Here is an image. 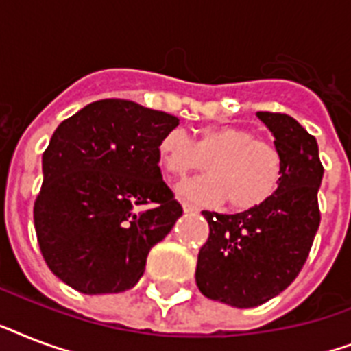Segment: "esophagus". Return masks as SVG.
Segmentation results:
<instances>
[{"mask_svg":"<svg viewBox=\"0 0 351 351\" xmlns=\"http://www.w3.org/2000/svg\"><path fill=\"white\" fill-rule=\"evenodd\" d=\"M182 209H184V213H197L198 211L195 206H191V204H187V202L182 204Z\"/></svg>","mask_w":351,"mask_h":351,"instance_id":"34e87169","label":"esophagus"}]
</instances>
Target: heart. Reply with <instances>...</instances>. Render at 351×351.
I'll return each mask as SVG.
<instances>
[{"instance_id": "1", "label": "heart", "mask_w": 351, "mask_h": 351, "mask_svg": "<svg viewBox=\"0 0 351 351\" xmlns=\"http://www.w3.org/2000/svg\"><path fill=\"white\" fill-rule=\"evenodd\" d=\"M158 160L173 176H186L208 162L209 175L178 184V197L198 206H219L228 200L234 211L266 204L284 175L280 151L239 125L202 127L195 140L173 129L158 142Z\"/></svg>"}]
</instances>
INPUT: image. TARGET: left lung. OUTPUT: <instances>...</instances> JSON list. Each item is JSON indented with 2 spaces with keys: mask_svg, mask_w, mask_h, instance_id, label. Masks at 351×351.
Returning <instances> with one entry per match:
<instances>
[{
  "mask_svg": "<svg viewBox=\"0 0 351 351\" xmlns=\"http://www.w3.org/2000/svg\"><path fill=\"white\" fill-rule=\"evenodd\" d=\"M256 117L282 154V182L258 208L234 215L202 211L209 237L195 273L204 297L234 308H255L282 293L304 266L321 224L317 193L324 169L315 136L288 114Z\"/></svg>",
  "mask_w": 351,
  "mask_h": 351,
  "instance_id": "obj_1",
  "label": "left lung"
}]
</instances>
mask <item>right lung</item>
<instances>
[{
    "mask_svg": "<svg viewBox=\"0 0 351 351\" xmlns=\"http://www.w3.org/2000/svg\"><path fill=\"white\" fill-rule=\"evenodd\" d=\"M178 121L100 100L58 125L41 158L34 228L47 266L67 286L85 295L136 286L151 247L182 217L158 167V142Z\"/></svg>",
    "mask_w": 351,
    "mask_h": 351,
    "instance_id": "add662e5",
    "label": "right lung"
}]
</instances>
